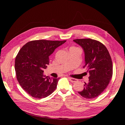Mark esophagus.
Masks as SVG:
<instances>
[{"label": "esophagus", "mask_w": 125, "mask_h": 125, "mask_svg": "<svg viewBox=\"0 0 125 125\" xmlns=\"http://www.w3.org/2000/svg\"><path fill=\"white\" fill-rule=\"evenodd\" d=\"M68 79H69V81H70L71 82H76L77 81V80L76 79L71 78V77H68Z\"/></svg>", "instance_id": "esophagus-1"}]
</instances>
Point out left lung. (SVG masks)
I'll use <instances>...</instances> for the list:
<instances>
[{
  "mask_svg": "<svg viewBox=\"0 0 125 125\" xmlns=\"http://www.w3.org/2000/svg\"><path fill=\"white\" fill-rule=\"evenodd\" d=\"M73 41L83 48L85 65L89 73V82L78 94L87 99L98 97L110 83L113 74V65L108 50L101 42L91 39H76Z\"/></svg>",
  "mask_w": 125,
  "mask_h": 125,
  "instance_id": "8db88e82",
  "label": "left lung"
}]
</instances>
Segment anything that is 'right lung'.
<instances>
[{
	"label": "right lung",
	"instance_id": "1",
	"mask_svg": "<svg viewBox=\"0 0 125 125\" xmlns=\"http://www.w3.org/2000/svg\"><path fill=\"white\" fill-rule=\"evenodd\" d=\"M64 41H31L25 44L15 57V70L19 83L31 96L42 99L55 91L59 80L43 74L49 56Z\"/></svg>",
	"mask_w": 125,
	"mask_h": 125
}]
</instances>
